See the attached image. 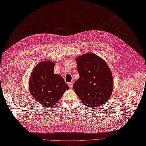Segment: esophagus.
<instances>
[{
    "label": "esophagus",
    "mask_w": 146,
    "mask_h": 146,
    "mask_svg": "<svg viewBox=\"0 0 146 146\" xmlns=\"http://www.w3.org/2000/svg\"><path fill=\"white\" fill-rule=\"evenodd\" d=\"M68 85H69V88H72V87H73V82H69L68 83Z\"/></svg>",
    "instance_id": "34e87169"
}]
</instances>
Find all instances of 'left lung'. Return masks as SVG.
<instances>
[{"mask_svg": "<svg viewBox=\"0 0 146 146\" xmlns=\"http://www.w3.org/2000/svg\"><path fill=\"white\" fill-rule=\"evenodd\" d=\"M79 79L74 84L75 93L88 107L105 104L111 95V72L106 62L96 54L87 53L77 58Z\"/></svg>", "mask_w": 146, "mask_h": 146, "instance_id": "8db88e82", "label": "left lung"}]
</instances>
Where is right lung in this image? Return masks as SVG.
I'll use <instances>...</instances> for the list:
<instances>
[{"label":"right lung","instance_id":"right-lung-1","mask_svg":"<svg viewBox=\"0 0 146 146\" xmlns=\"http://www.w3.org/2000/svg\"><path fill=\"white\" fill-rule=\"evenodd\" d=\"M54 65L51 61L39 63L34 68L29 82L30 94L46 107L56 104L69 89L63 78L54 73Z\"/></svg>","mask_w":146,"mask_h":146}]
</instances>
